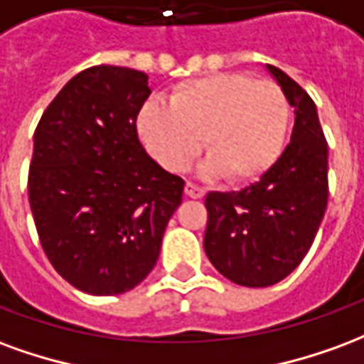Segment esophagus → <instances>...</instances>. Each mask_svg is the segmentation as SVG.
Masks as SVG:
<instances>
[{"instance_id": "1", "label": "esophagus", "mask_w": 364, "mask_h": 364, "mask_svg": "<svg viewBox=\"0 0 364 364\" xmlns=\"http://www.w3.org/2000/svg\"><path fill=\"white\" fill-rule=\"evenodd\" d=\"M184 192L188 198H192V200H200V198H203L205 196V190L203 188H200V186L192 184V182H186V188Z\"/></svg>"}]
</instances>
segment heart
Wrapping results in <instances>:
<instances>
[{"instance_id":"obj_1","label":"heart","mask_w":364,"mask_h":364,"mask_svg":"<svg viewBox=\"0 0 364 364\" xmlns=\"http://www.w3.org/2000/svg\"><path fill=\"white\" fill-rule=\"evenodd\" d=\"M291 105L279 85L246 73L188 79L168 105L149 100L137 112V134L166 171L182 172L203 151L205 171L232 184L264 176L279 161Z\"/></svg>"}]
</instances>
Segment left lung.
I'll list each match as a JSON object with an SVG mask.
<instances>
[{
    "instance_id": "left-lung-1",
    "label": "left lung",
    "mask_w": 364,
    "mask_h": 364,
    "mask_svg": "<svg viewBox=\"0 0 364 364\" xmlns=\"http://www.w3.org/2000/svg\"><path fill=\"white\" fill-rule=\"evenodd\" d=\"M266 70L294 108L291 143L258 182L205 198V254L217 272L244 287L285 279L310 250L328 205V145L316 105L285 71Z\"/></svg>"
}]
</instances>
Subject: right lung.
I'll list each match as a JSON object with an SVG mask.
<instances>
[{"label": "right lung", "instance_id": "obj_1", "mask_svg": "<svg viewBox=\"0 0 364 364\" xmlns=\"http://www.w3.org/2000/svg\"><path fill=\"white\" fill-rule=\"evenodd\" d=\"M147 73L95 65L55 95L34 132L28 201L50 264L89 294L132 291L155 267L184 180L147 155Z\"/></svg>", "mask_w": 364, "mask_h": 364}]
</instances>
